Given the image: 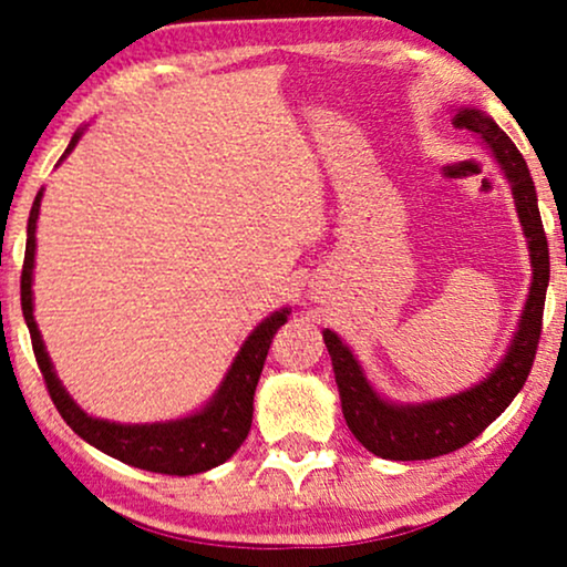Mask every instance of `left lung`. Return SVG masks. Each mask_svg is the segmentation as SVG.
Wrapping results in <instances>:
<instances>
[{"mask_svg":"<svg viewBox=\"0 0 567 567\" xmlns=\"http://www.w3.org/2000/svg\"><path fill=\"white\" fill-rule=\"evenodd\" d=\"M452 123L484 138L505 171L523 234L528 239L534 278H530L518 331L499 365L473 389L444 396V400L423 404L386 402L370 386L360 362L354 360L344 341L326 328L323 341L331 354L333 373H337L341 410H344L349 431L368 452L383 460H431L471 444L488 423L497 421L523 389L542 337L544 299H547L549 286V247L526 159L505 131L476 107H460Z\"/></svg>","mask_w":567,"mask_h":567,"instance_id":"obj_1","label":"left lung"}]
</instances>
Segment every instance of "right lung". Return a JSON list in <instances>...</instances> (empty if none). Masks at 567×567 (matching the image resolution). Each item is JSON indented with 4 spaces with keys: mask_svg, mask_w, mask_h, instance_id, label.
<instances>
[{
    "mask_svg": "<svg viewBox=\"0 0 567 567\" xmlns=\"http://www.w3.org/2000/svg\"><path fill=\"white\" fill-rule=\"evenodd\" d=\"M83 131L70 138L65 155L73 152L79 144ZM44 188L37 194L31 207V218H28V239H25V260L23 276H20V305H23V318L28 331H31V344L41 375L47 381V391L52 396L54 408L62 415L70 429H73L83 442H89L96 450L110 454V457L121 460L125 465L142 467V471L165 473V476H194V473H205L209 467L226 463V460L239 450L244 439L251 429V402H255V389L260 381L265 358H268L270 341L276 331L286 323L289 307L272 312L265 318L244 347L236 354L234 365L223 379L220 389L205 408L194 415L181 417V421L167 423H144V425H123L110 423L102 417H91L83 412L79 404L70 400V394L62 386L58 375H54L52 360H49L44 341L33 320V257H37V220Z\"/></svg>",
    "mask_w": 567,
    "mask_h": 567,
    "instance_id": "add662e5",
    "label": "right lung"
}]
</instances>
